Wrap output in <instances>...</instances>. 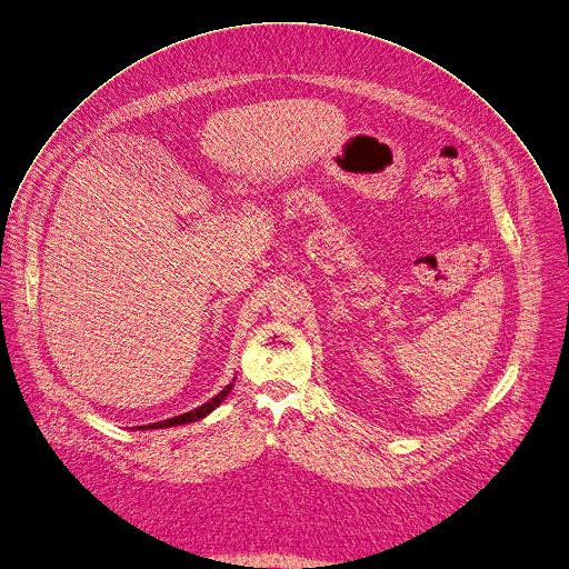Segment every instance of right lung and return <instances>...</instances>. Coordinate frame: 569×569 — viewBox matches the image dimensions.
<instances>
[{
    "mask_svg": "<svg viewBox=\"0 0 569 569\" xmlns=\"http://www.w3.org/2000/svg\"><path fill=\"white\" fill-rule=\"evenodd\" d=\"M233 389V382L231 385H227L218 396H213L209 402H204L202 407H198V409H193V411H187V413H180V416H176V418H167V420H160V422H153V425H144V427H136V429H164V427H176V425H187V422H196V420H200V418H204V416H209L227 396H229V391Z\"/></svg>",
    "mask_w": 569,
    "mask_h": 569,
    "instance_id": "right-lung-1",
    "label": "right lung"
}]
</instances>
